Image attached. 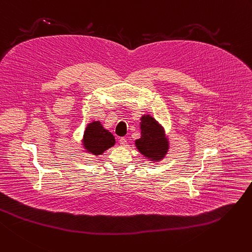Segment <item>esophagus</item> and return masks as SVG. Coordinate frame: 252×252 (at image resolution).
Returning <instances> with one entry per match:
<instances>
[{"label":"esophagus","mask_w":252,"mask_h":252,"mask_svg":"<svg viewBox=\"0 0 252 252\" xmlns=\"http://www.w3.org/2000/svg\"><path fill=\"white\" fill-rule=\"evenodd\" d=\"M120 145H121L122 147H126V145H127L126 139V138H121V139H120Z\"/></svg>","instance_id":"1"}]
</instances>
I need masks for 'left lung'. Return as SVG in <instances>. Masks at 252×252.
<instances>
[{
    "mask_svg": "<svg viewBox=\"0 0 252 252\" xmlns=\"http://www.w3.org/2000/svg\"><path fill=\"white\" fill-rule=\"evenodd\" d=\"M140 121L141 138L135 141V145L145 159L154 163L160 162L170 147L164 127L150 114H144Z\"/></svg>",
    "mask_w": 252,
    "mask_h": 252,
    "instance_id": "1",
    "label": "left lung"
}]
</instances>
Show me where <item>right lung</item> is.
I'll use <instances>...</instances> for the list:
<instances>
[{
    "label": "right lung",
    "instance_id": "obj_1",
    "mask_svg": "<svg viewBox=\"0 0 252 252\" xmlns=\"http://www.w3.org/2000/svg\"><path fill=\"white\" fill-rule=\"evenodd\" d=\"M115 139L112 133L104 128L100 121H94L87 125L84 131L81 151L92 156L102 155L106 150L114 146Z\"/></svg>",
    "mask_w": 252,
    "mask_h": 252
}]
</instances>
